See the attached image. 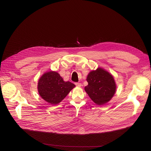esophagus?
<instances>
[{
    "label": "esophagus",
    "mask_w": 151,
    "mask_h": 151,
    "mask_svg": "<svg viewBox=\"0 0 151 151\" xmlns=\"http://www.w3.org/2000/svg\"><path fill=\"white\" fill-rule=\"evenodd\" d=\"M75 85H76V86H77V87H81L82 86V84L80 82H76Z\"/></svg>",
    "instance_id": "34e87169"
}]
</instances>
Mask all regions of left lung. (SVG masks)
Segmentation results:
<instances>
[{
    "mask_svg": "<svg viewBox=\"0 0 151 151\" xmlns=\"http://www.w3.org/2000/svg\"><path fill=\"white\" fill-rule=\"evenodd\" d=\"M87 81L88 84L85 87V91L96 104L107 103L115 93L116 87L113 76L102 68L90 72Z\"/></svg>",
    "mask_w": 151,
    "mask_h": 151,
    "instance_id": "8db88e82",
    "label": "left lung"
}]
</instances>
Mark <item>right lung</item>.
<instances>
[{
  "instance_id": "1",
  "label": "right lung",
  "mask_w": 151,
  "mask_h": 151,
  "mask_svg": "<svg viewBox=\"0 0 151 151\" xmlns=\"http://www.w3.org/2000/svg\"><path fill=\"white\" fill-rule=\"evenodd\" d=\"M75 87L70 82L63 81L56 72L45 73L39 79L37 90L40 97L51 104L61 102Z\"/></svg>"
}]
</instances>
